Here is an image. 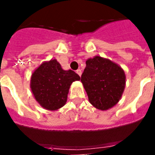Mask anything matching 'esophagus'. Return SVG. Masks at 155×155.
<instances>
[{
  "instance_id": "1",
  "label": "esophagus",
  "mask_w": 155,
  "mask_h": 155,
  "mask_svg": "<svg viewBox=\"0 0 155 155\" xmlns=\"http://www.w3.org/2000/svg\"><path fill=\"white\" fill-rule=\"evenodd\" d=\"M76 73H77V74H79L80 76H81V74H82V71H81V70H80V69H79V70H77V71H76Z\"/></svg>"
}]
</instances>
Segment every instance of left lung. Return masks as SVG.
<instances>
[{
    "instance_id": "1",
    "label": "left lung",
    "mask_w": 155,
    "mask_h": 155,
    "mask_svg": "<svg viewBox=\"0 0 155 155\" xmlns=\"http://www.w3.org/2000/svg\"><path fill=\"white\" fill-rule=\"evenodd\" d=\"M81 81L90 103L98 110H108L122 97L126 76L119 64L96 55L86 61Z\"/></svg>"
}]
</instances>
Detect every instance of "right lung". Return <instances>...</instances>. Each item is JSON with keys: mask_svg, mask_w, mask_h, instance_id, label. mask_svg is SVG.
<instances>
[{"mask_svg": "<svg viewBox=\"0 0 155 155\" xmlns=\"http://www.w3.org/2000/svg\"><path fill=\"white\" fill-rule=\"evenodd\" d=\"M81 77L71 70L64 71L55 59L44 61L31 78V90L35 101L47 110H57L66 104L71 84Z\"/></svg>", "mask_w": 155, "mask_h": 155, "instance_id": "right-lung-1", "label": "right lung"}]
</instances>
